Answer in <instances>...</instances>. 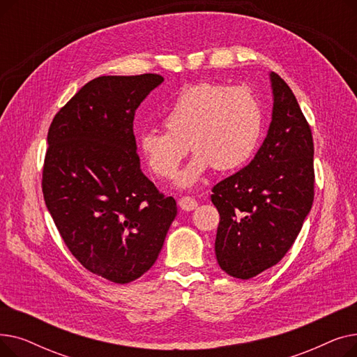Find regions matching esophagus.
I'll list each match as a JSON object with an SVG mask.
<instances>
[{"label": "esophagus", "mask_w": 357, "mask_h": 357, "mask_svg": "<svg viewBox=\"0 0 357 357\" xmlns=\"http://www.w3.org/2000/svg\"><path fill=\"white\" fill-rule=\"evenodd\" d=\"M179 207L183 210V211H192L198 207V202L192 198V197H182L179 201Z\"/></svg>", "instance_id": "obj_1"}]
</instances>
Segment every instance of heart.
Wrapping results in <instances>:
<instances>
[{
    "label": "heart",
    "instance_id": "heart-1",
    "mask_svg": "<svg viewBox=\"0 0 357 357\" xmlns=\"http://www.w3.org/2000/svg\"><path fill=\"white\" fill-rule=\"evenodd\" d=\"M162 123L166 131L146 130L139 137L149 169L160 179L174 178L191 146L197 155L178 183L194 186L211 167L233 171L252 158L261 133V109L246 86L199 82L179 93Z\"/></svg>",
    "mask_w": 357,
    "mask_h": 357
}]
</instances>
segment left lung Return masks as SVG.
<instances>
[{"instance_id":"obj_1","label":"left lung","mask_w":357,"mask_h":357,"mask_svg":"<svg viewBox=\"0 0 357 357\" xmlns=\"http://www.w3.org/2000/svg\"><path fill=\"white\" fill-rule=\"evenodd\" d=\"M273 109L253 160L218 182L211 201L220 214L215 256L230 276L250 279L282 259L314 201V143L288 84L271 73Z\"/></svg>"}]
</instances>
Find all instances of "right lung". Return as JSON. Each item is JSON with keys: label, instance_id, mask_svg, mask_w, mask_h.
<instances>
[{"label": "right lung", "instance_id": "right-lung-1", "mask_svg": "<svg viewBox=\"0 0 357 357\" xmlns=\"http://www.w3.org/2000/svg\"><path fill=\"white\" fill-rule=\"evenodd\" d=\"M162 82L156 73L96 78L49 127L46 207L79 264L114 284L153 266L178 213L143 175L133 133L137 107Z\"/></svg>", "mask_w": 357, "mask_h": 357}]
</instances>
